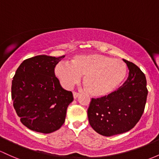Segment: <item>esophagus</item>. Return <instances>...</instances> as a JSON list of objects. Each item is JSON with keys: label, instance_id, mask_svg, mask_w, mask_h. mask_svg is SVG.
<instances>
[{"label": "esophagus", "instance_id": "1", "mask_svg": "<svg viewBox=\"0 0 159 159\" xmlns=\"http://www.w3.org/2000/svg\"><path fill=\"white\" fill-rule=\"evenodd\" d=\"M78 96H79V93H77V92H75V91L73 92V97H74V99H76Z\"/></svg>", "mask_w": 159, "mask_h": 159}]
</instances>
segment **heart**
<instances>
[{"instance_id":"obj_1","label":"heart","mask_w":159,"mask_h":159,"mask_svg":"<svg viewBox=\"0 0 159 159\" xmlns=\"http://www.w3.org/2000/svg\"><path fill=\"white\" fill-rule=\"evenodd\" d=\"M127 71L122 60L99 53L75 56L70 64L60 63L55 68L56 75L66 88H71L84 75L87 91L97 97L114 91L125 80Z\"/></svg>"}]
</instances>
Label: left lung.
Returning a JSON list of instances; mask_svg holds the SVG:
<instances>
[{"label":"left lung","mask_w":159,"mask_h":159,"mask_svg":"<svg viewBox=\"0 0 159 159\" xmlns=\"http://www.w3.org/2000/svg\"><path fill=\"white\" fill-rule=\"evenodd\" d=\"M123 60L129 69L126 81L108 96L92 98L88 109L90 126L105 137L131 130L140 119L146 102V76L133 62Z\"/></svg>","instance_id":"8db88e82"}]
</instances>
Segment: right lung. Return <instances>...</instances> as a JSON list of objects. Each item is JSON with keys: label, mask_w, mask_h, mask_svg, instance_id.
<instances>
[{"label": "right lung", "mask_w": 159, "mask_h": 159, "mask_svg": "<svg viewBox=\"0 0 159 159\" xmlns=\"http://www.w3.org/2000/svg\"><path fill=\"white\" fill-rule=\"evenodd\" d=\"M39 55L24 60L12 81L11 96L20 121L34 131L50 134L65 122L73 95L61 87L54 69L64 58Z\"/></svg>", "instance_id": "add662e5"}]
</instances>
